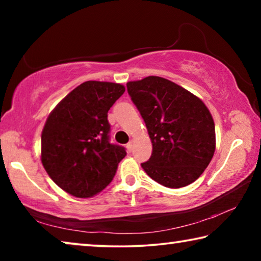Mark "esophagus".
Instances as JSON below:
<instances>
[{
    "instance_id": "1",
    "label": "esophagus",
    "mask_w": 261,
    "mask_h": 261,
    "mask_svg": "<svg viewBox=\"0 0 261 261\" xmlns=\"http://www.w3.org/2000/svg\"><path fill=\"white\" fill-rule=\"evenodd\" d=\"M132 148H134V143H132V141H130L129 144H126V151H127V153H131L132 152Z\"/></svg>"
}]
</instances>
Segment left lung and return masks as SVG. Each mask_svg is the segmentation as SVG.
Returning <instances> with one entry per match:
<instances>
[{"instance_id": "8db88e82", "label": "left lung", "mask_w": 261, "mask_h": 261, "mask_svg": "<svg viewBox=\"0 0 261 261\" xmlns=\"http://www.w3.org/2000/svg\"><path fill=\"white\" fill-rule=\"evenodd\" d=\"M127 93L146 124L152 155L141 167L149 177L179 189L200 177L214 155L212 114L191 92L166 78L148 76L126 83Z\"/></svg>"}]
</instances>
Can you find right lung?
<instances>
[{
    "label": "right lung",
    "mask_w": 261,
    "mask_h": 261,
    "mask_svg": "<svg viewBox=\"0 0 261 261\" xmlns=\"http://www.w3.org/2000/svg\"><path fill=\"white\" fill-rule=\"evenodd\" d=\"M125 87L88 81L65 95L48 115L41 134V163L56 185L91 198L112 182L125 149L109 143L108 110Z\"/></svg>",
    "instance_id": "add662e5"
}]
</instances>
